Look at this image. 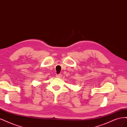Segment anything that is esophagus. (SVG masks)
Masks as SVG:
<instances>
[{
  "instance_id": "1",
  "label": "esophagus",
  "mask_w": 127,
  "mask_h": 127,
  "mask_svg": "<svg viewBox=\"0 0 127 127\" xmlns=\"http://www.w3.org/2000/svg\"><path fill=\"white\" fill-rule=\"evenodd\" d=\"M61 76H62V75H61V74H56V76L57 77H61Z\"/></svg>"
}]
</instances>
